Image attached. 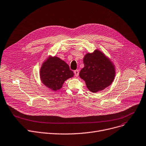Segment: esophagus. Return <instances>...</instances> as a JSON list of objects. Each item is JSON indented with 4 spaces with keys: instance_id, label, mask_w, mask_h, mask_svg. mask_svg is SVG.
I'll use <instances>...</instances> for the list:
<instances>
[{
    "instance_id": "34e87169",
    "label": "esophagus",
    "mask_w": 146,
    "mask_h": 146,
    "mask_svg": "<svg viewBox=\"0 0 146 146\" xmlns=\"http://www.w3.org/2000/svg\"><path fill=\"white\" fill-rule=\"evenodd\" d=\"M74 74L76 77H77L78 76V74H79V72L78 70H76L74 71Z\"/></svg>"
}]
</instances>
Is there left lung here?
Returning a JSON list of instances; mask_svg holds the SVG:
<instances>
[{
  "label": "left lung",
  "instance_id": "1",
  "mask_svg": "<svg viewBox=\"0 0 146 146\" xmlns=\"http://www.w3.org/2000/svg\"><path fill=\"white\" fill-rule=\"evenodd\" d=\"M83 62L84 67L79 76L90 91L97 92L112 83L115 76L114 66L101 52L97 50L86 54Z\"/></svg>",
  "mask_w": 146,
  "mask_h": 146
}]
</instances>
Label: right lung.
I'll return each instance as SVG.
<instances>
[{"instance_id": "1", "label": "right lung", "mask_w": 146, "mask_h": 146, "mask_svg": "<svg viewBox=\"0 0 146 146\" xmlns=\"http://www.w3.org/2000/svg\"><path fill=\"white\" fill-rule=\"evenodd\" d=\"M74 75L69 66L57 57L49 58L40 70L42 83L52 90H59L64 82Z\"/></svg>"}]
</instances>
